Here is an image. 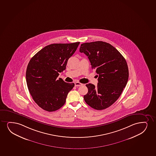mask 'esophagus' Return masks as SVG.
<instances>
[{
	"label": "esophagus",
	"mask_w": 156,
	"mask_h": 156,
	"mask_svg": "<svg viewBox=\"0 0 156 156\" xmlns=\"http://www.w3.org/2000/svg\"><path fill=\"white\" fill-rule=\"evenodd\" d=\"M83 85V84H82V83H80V82H75V87H80V86H82V85Z\"/></svg>",
	"instance_id": "34e87169"
}]
</instances>
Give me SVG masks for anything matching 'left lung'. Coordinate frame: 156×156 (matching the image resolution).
<instances>
[{
	"label": "left lung",
	"instance_id": "left-lung-1",
	"mask_svg": "<svg viewBox=\"0 0 156 156\" xmlns=\"http://www.w3.org/2000/svg\"><path fill=\"white\" fill-rule=\"evenodd\" d=\"M80 51L88 57L92 69L99 74L97 87L91 83L86 85L88 92L84 96L85 102L98 110L110 107L120 97L128 81L126 59L115 48L104 41L82 44Z\"/></svg>",
	"mask_w": 156,
	"mask_h": 156
}]
</instances>
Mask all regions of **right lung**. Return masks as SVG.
<instances>
[{"mask_svg":"<svg viewBox=\"0 0 156 156\" xmlns=\"http://www.w3.org/2000/svg\"><path fill=\"white\" fill-rule=\"evenodd\" d=\"M80 42L52 44L36 54L27 67L28 89L36 103L44 110L53 112L65 104L67 94L74 86L57 79L66 69L68 59L75 53Z\"/></svg>","mask_w":156,"mask_h":156,"instance_id":"right-lung-1","label":"right lung"}]
</instances>
